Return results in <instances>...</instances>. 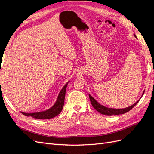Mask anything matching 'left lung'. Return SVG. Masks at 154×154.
<instances>
[{
	"label": "left lung",
	"instance_id": "left-lung-1",
	"mask_svg": "<svg viewBox=\"0 0 154 154\" xmlns=\"http://www.w3.org/2000/svg\"><path fill=\"white\" fill-rule=\"evenodd\" d=\"M134 36L135 38H137L136 35L134 34ZM144 92V91L143 92V94H142L141 97L143 96ZM88 96H89V98H90V100H91V104H92V106L94 107V108L97 112H99L100 114L106 115V116L119 115V114H125V113H127V112H128V111L131 110L133 108V107L138 103L139 101L140 100V99L141 98V97L140 99H139L138 101H137L136 103H134L131 106L126 107V108H124V109H114V108H109V107H106L105 106L101 105L90 94H88Z\"/></svg>",
	"mask_w": 154,
	"mask_h": 154
}]
</instances>
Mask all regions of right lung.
<instances>
[{"instance_id": "right-lung-1", "label": "right lung", "mask_w": 154, "mask_h": 154, "mask_svg": "<svg viewBox=\"0 0 154 154\" xmlns=\"http://www.w3.org/2000/svg\"><path fill=\"white\" fill-rule=\"evenodd\" d=\"M65 85L62 89L60 91L59 94L57 97V101L54 103V104L48 110H45L44 111L38 112H33V113H26L20 112L26 116H31V117L35 118V119H48L53 118L55 116H58L60 112H61L63 105H64V100H65V96H66V92L67 89V87L69 82Z\"/></svg>"}]
</instances>
